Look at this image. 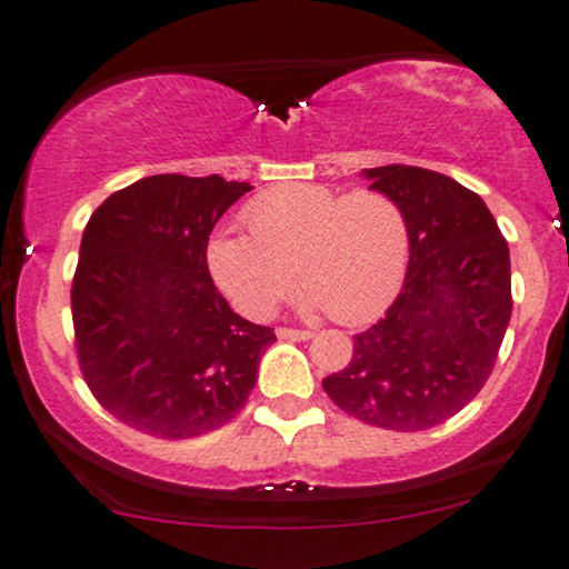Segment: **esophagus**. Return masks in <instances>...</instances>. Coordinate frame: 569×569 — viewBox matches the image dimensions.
<instances>
[{"instance_id": "1", "label": "esophagus", "mask_w": 569, "mask_h": 569, "mask_svg": "<svg viewBox=\"0 0 569 569\" xmlns=\"http://www.w3.org/2000/svg\"><path fill=\"white\" fill-rule=\"evenodd\" d=\"M276 336L280 340H309V338H312V332H309V330H297V328H278Z\"/></svg>"}]
</instances>
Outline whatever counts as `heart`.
I'll return each mask as SVG.
<instances>
[{
	"instance_id": "heart-1",
	"label": "heart",
	"mask_w": 569,
	"mask_h": 569,
	"mask_svg": "<svg viewBox=\"0 0 569 569\" xmlns=\"http://www.w3.org/2000/svg\"><path fill=\"white\" fill-rule=\"evenodd\" d=\"M244 223L249 237L213 233L206 260L218 289L254 320L286 299L293 272L307 283L301 305L328 309L340 325L375 320L403 283L406 218L382 192L283 184L257 194Z\"/></svg>"
}]
</instances>
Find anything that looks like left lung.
<instances>
[{
  "label": "left lung",
  "instance_id": "left-lung-1",
  "mask_svg": "<svg viewBox=\"0 0 569 569\" xmlns=\"http://www.w3.org/2000/svg\"><path fill=\"white\" fill-rule=\"evenodd\" d=\"M408 229L403 289L353 336L346 369L325 377L332 403L363 423L421 431L479 396L512 315L510 249L471 189L419 166L363 169Z\"/></svg>",
  "mask_w": 569,
  "mask_h": 569
}]
</instances>
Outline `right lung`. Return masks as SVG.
<instances>
[{"label": "right lung", "instance_id": "add662e5", "mask_svg": "<svg viewBox=\"0 0 569 569\" xmlns=\"http://www.w3.org/2000/svg\"><path fill=\"white\" fill-rule=\"evenodd\" d=\"M247 181L158 173L106 197L82 231L74 346L90 392L161 439L208 435L244 408L276 332L239 317L210 278L213 226Z\"/></svg>", "mask_w": 569, "mask_h": 569}]
</instances>
